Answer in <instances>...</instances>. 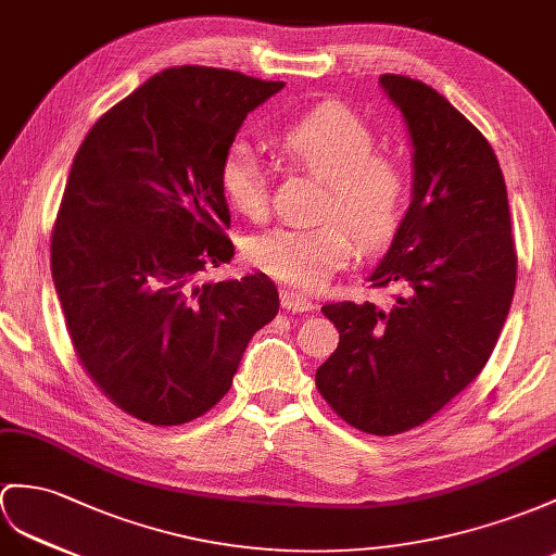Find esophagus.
Instances as JSON below:
<instances>
[{"label": "esophagus", "instance_id": "34e87169", "mask_svg": "<svg viewBox=\"0 0 556 556\" xmlns=\"http://www.w3.org/2000/svg\"><path fill=\"white\" fill-rule=\"evenodd\" d=\"M280 304L286 311H292V314H304V311L314 308V302H308L304 294L294 292V290H282L280 292Z\"/></svg>", "mask_w": 556, "mask_h": 556}]
</instances>
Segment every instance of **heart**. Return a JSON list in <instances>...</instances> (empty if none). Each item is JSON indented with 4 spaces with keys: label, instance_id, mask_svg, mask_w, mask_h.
Masks as SVG:
<instances>
[{
    "label": "heart",
    "instance_id": "1",
    "mask_svg": "<svg viewBox=\"0 0 556 556\" xmlns=\"http://www.w3.org/2000/svg\"><path fill=\"white\" fill-rule=\"evenodd\" d=\"M282 155L328 184L320 219L311 228L278 226L250 238L248 262L294 290H318L356 254V240L377 248L396 233L408 207V174L396 157L375 153L368 122L325 103L280 131ZM219 188L236 212L264 219L266 176L248 141H233L219 162Z\"/></svg>",
    "mask_w": 556,
    "mask_h": 556
}]
</instances>
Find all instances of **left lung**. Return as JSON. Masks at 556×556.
Segmentation results:
<instances>
[{
    "mask_svg": "<svg viewBox=\"0 0 556 556\" xmlns=\"http://www.w3.org/2000/svg\"><path fill=\"white\" fill-rule=\"evenodd\" d=\"M413 141V202L370 274L387 306L337 302L316 387L346 425L394 437L425 425L489 363L517 286L509 202L491 143L439 91L382 75Z\"/></svg>",
    "mask_w": 556,
    "mask_h": 556,
    "instance_id": "left-lung-1",
    "label": "left lung"
}]
</instances>
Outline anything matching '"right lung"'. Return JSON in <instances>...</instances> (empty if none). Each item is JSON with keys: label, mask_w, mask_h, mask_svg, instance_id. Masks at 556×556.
Here are the masks:
<instances>
[{"label": "right lung", "mask_w": 556, "mask_h": 556, "mask_svg": "<svg viewBox=\"0 0 556 556\" xmlns=\"http://www.w3.org/2000/svg\"><path fill=\"white\" fill-rule=\"evenodd\" d=\"M236 71L153 75L89 129L51 231V276L75 356L119 410L155 427L205 415L278 314L268 276L198 286L233 256L219 162L280 91Z\"/></svg>", "instance_id": "right-lung-1"}]
</instances>
